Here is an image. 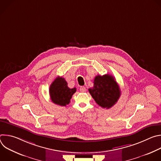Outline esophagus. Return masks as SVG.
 I'll list each match as a JSON object with an SVG mask.
<instances>
[{
	"mask_svg": "<svg viewBox=\"0 0 161 161\" xmlns=\"http://www.w3.org/2000/svg\"><path fill=\"white\" fill-rule=\"evenodd\" d=\"M80 91L81 92H85L86 91V88L85 86H81L80 88Z\"/></svg>",
	"mask_w": 161,
	"mask_h": 161,
	"instance_id": "esophagus-1",
	"label": "esophagus"
}]
</instances>
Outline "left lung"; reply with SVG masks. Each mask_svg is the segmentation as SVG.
<instances>
[{
  "label": "left lung",
  "mask_w": 161,
  "mask_h": 161,
  "mask_svg": "<svg viewBox=\"0 0 161 161\" xmlns=\"http://www.w3.org/2000/svg\"><path fill=\"white\" fill-rule=\"evenodd\" d=\"M96 103L103 108H110L119 100L121 92L114 78L109 75L96 76L94 87L88 89Z\"/></svg>",
  "instance_id": "left-lung-1"
}]
</instances>
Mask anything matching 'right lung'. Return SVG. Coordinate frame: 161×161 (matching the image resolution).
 <instances>
[{"label": "right lung", "instance_id": "obj_1", "mask_svg": "<svg viewBox=\"0 0 161 161\" xmlns=\"http://www.w3.org/2000/svg\"><path fill=\"white\" fill-rule=\"evenodd\" d=\"M76 88H69L67 83L62 77L58 76L50 86V96L52 102L57 105L65 106L69 104Z\"/></svg>", "mask_w": 161, "mask_h": 161}]
</instances>
